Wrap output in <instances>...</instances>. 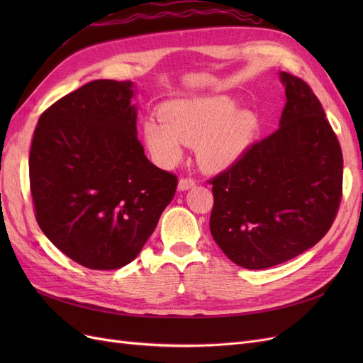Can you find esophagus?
<instances>
[{
  "label": "esophagus",
  "mask_w": 363,
  "mask_h": 363,
  "mask_svg": "<svg viewBox=\"0 0 363 363\" xmlns=\"http://www.w3.org/2000/svg\"><path fill=\"white\" fill-rule=\"evenodd\" d=\"M195 186V180L188 177V179H180L179 182V191H188Z\"/></svg>",
  "instance_id": "34e87169"
}]
</instances>
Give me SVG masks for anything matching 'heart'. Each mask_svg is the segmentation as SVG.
Segmentation results:
<instances>
[{
  "mask_svg": "<svg viewBox=\"0 0 363 363\" xmlns=\"http://www.w3.org/2000/svg\"><path fill=\"white\" fill-rule=\"evenodd\" d=\"M257 131V116L238 111L227 95L167 103L160 121L148 119L142 138L159 164L171 167L183 156V144L196 145V159L206 171L219 172L244 157Z\"/></svg>",
  "mask_w": 363,
  "mask_h": 363,
  "instance_id": "obj_1",
  "label": "heart"
}]
</instances>
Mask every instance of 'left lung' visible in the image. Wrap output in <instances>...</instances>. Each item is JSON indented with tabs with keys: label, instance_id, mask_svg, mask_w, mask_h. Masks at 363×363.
I'll return each mask as SVG.
<instances>
[{
	"label": "left lung",
	"instance_id": "1",
	"mask_svg": "<svg viewBox=\"0 0 363 363\" xmlns=\"http://www.w3.org/2000/svg\"><path fill=\"white\" fill-rule=\"evenodd\" d=\"M280 127L208 182L211 233L247 269L276 267L320 242L342 196V151L320 100L298 77L280 72Z\"/></svg>",
	"mask_w": 363,
	"mask_h": 363
}]
</instances>
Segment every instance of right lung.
I'll list each match as a JSON object with an SVG mask.
<instances>
[{
    "instance_id": "right-lung-1",
    "label": "right lung",
    "mask_w": 363,
    "mask_h": 363,
    "mask_svg": "<svg viewBox=\"0 0 363 363\" xmlns=\"http://www.w3.org/2000/svg\"><path fill=\"white\" fill-rule=\"evenodd\" d=\"M133 83L95 80L50 106L30 150L36 221L63 255L91 269L135 260L177 189L138 140Z\"/></svg>"
}]
</instances>
